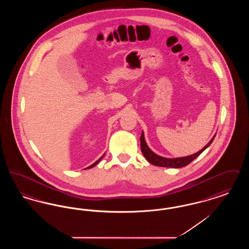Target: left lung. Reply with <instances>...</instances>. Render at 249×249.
<instances>
[{
    "instance_id": "obj_1",
    "label": "left lung",
    "mask_w": 249,
    "mask_h": 249,
    "mask_svg": "<svg viewBox=\"0 0 249 249\" xmlns=\"http://www.w3.org/2000/svg\"><path fill=\"white\" fill-rule=\"evenodd\" d=\"M214 136H215V134L213 135V138L210 140V142H208L202 149H201L200 151H198L195 154L186 156V157H181V158L169 159V158L160 157V156L156 154L148 147V145L146 144V142L144 140L143 131H142L141 138H140L141 150H142V153L144 156V158L146 159V160L148 162H150L151 164H153V165L160 166V167H170V168H181V167H184V166L190 164L193 160H195L197 157H199L211 144V142H213Z\"/></svg>"
}]
</instances>
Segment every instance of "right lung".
<instances>
[{"label":"right lung","mask_w":249,"mask_h":249,"mask_svg":"<svg viewBox=\"0 0 249 249\" xmlns=\"http://www.w3.org/2000/svg\"><path fill=\"white\" fill-rule=\"evenodd\" d=\"M104 156H105V154L103 155V156H102V157H101V158H100V159H99V160H97V161H95V162H94V163H93V164H91V165L89 166V167H88V168H86V169H90V168H92V167H94L95 165H97V164H98V163H99V162H100V161H101V160H102V159H103V158H104Z\"/></svg>","instance_id":"obj_1"}]
</instances>
